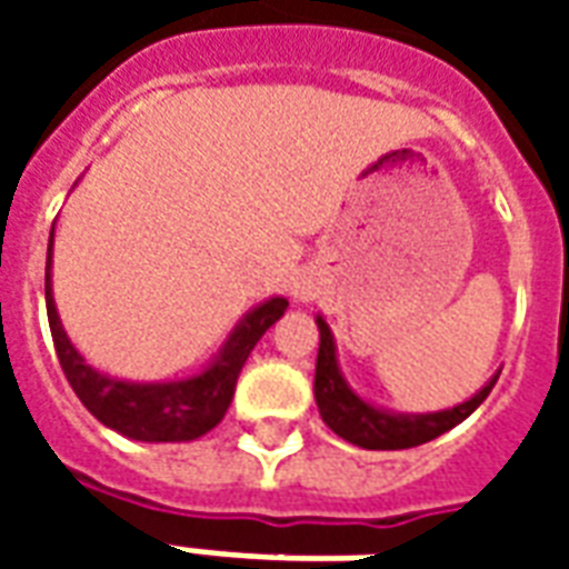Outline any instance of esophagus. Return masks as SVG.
<instances>
[{
	"label": "esophagus",
	"instance_id": "esophagus-1",
	"mask_svg": "<svg viewBox=\"0 0 569 569\" xmlns=\"http://www.w3.org/2000/svg\"><path fill=\"white\" fill-rule=\"evenodd\" d=\"M292 296L301 298V301H308V298H313V283H310L308 277H298L296 283H292Z\"/></svg>",
	"mask_w": 569,
	"mask_h": 569
}]
</instances>
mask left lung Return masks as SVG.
<instances>
[{
    "instance_id": "8db88e82",
    "label": "left lung",
    "mask_w": 569,
    "mask_h": 569,
    "mask_svg": "<svg viewBox=\"0 0 569 569\" xmlns=\"http://www.w3.org/2000/svg\"><path fill=\"white\" fill-rule=\"evenodd\" d=\"M317 329H320V350H317V375H313V399L320 408V418L335 436H341L350 445H359L366 451H402V448H418L423 441L439 439L441 432H448L457 423H463L476 411L493 383L500 378V371L490 378L476 396H469L466 402L445 411H429V415H406V411H390L362 399V396L347 383L345 371L338 366V347L329 322L317 313Z\"/></svg>"
}]
</instances>
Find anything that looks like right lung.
I'll use <instances>...</instances> for the list:
<instances>
[{"instance_id": "1", "label": "right lung", "mask_w": 569, "mask_h": 569, "mask_svg": "<svg viewBox=\"0 0 569 569\" xmlns=\"http://www.w3.org/2000/svg\"><path fill=\"white\" fill-rule=\"evenodd\" d=\"M51 256H54V228L48 237L44 305H48V322H51L60 369L81 399V406L88 408L93 418L137 441H194L207 436L231 406L237 375L252 353V347L259 345L261 335L289 308L286 298L273 296L243 313V320L237 322L234 332L219 347V353L198 375H188L179 381H124V378L93 369L69 341L54 305Z\"/></svg>"}]
</instances>
